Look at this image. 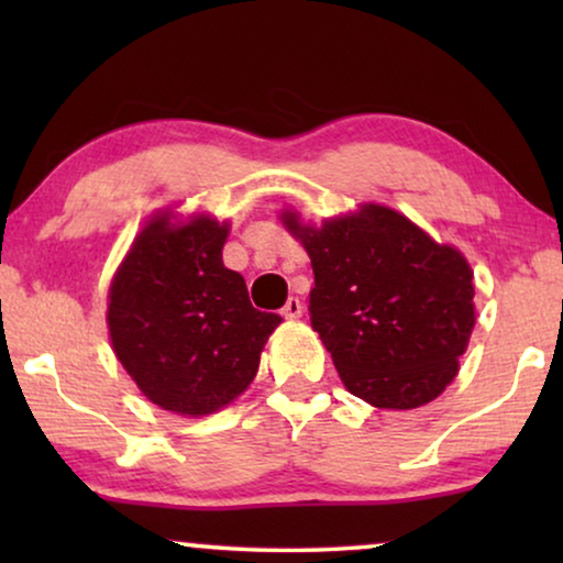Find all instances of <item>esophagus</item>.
Masks as SVG:
<instances>
[{"instance_id":"1","label":"esophagus","mask_w":563,"mask_h":563,"mask_svg":"<svg viewBox=\"0 0 563 563\" xmlns=\"http://www.w3.org/2000/svg\"><path fill=\"white\" fill-rule=\"evenodd\" d=\"M302 310H305L302 302H299L297 297H289L287 305H284L282 314H284V318H287V320H297V318H302Z\"/></svg>"}]
</instances>
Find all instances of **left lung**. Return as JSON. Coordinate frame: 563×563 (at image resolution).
Here are the masks:
<instances>
[{
  "label": "left lung",
  "instance_id": "left-lung-1",
  "mask_svg": "<svg viewBox=\"0 0 563 563\" xmlns=\"http://www.w3.org/2000/svg\"><path fill=\"white\" fill-rule=\"evenodd\" d=\"M279 220L312 261V328L343 387L379 410L441 397L476 322L464 253L376 202L320 225L289 207Z\"/></svg>",
  "mask_w": 563,
  "mask_h": 563
}]
</instances>
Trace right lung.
<instances>
[{
    "label": "right lung",
    "instance_id": "obj_1",
    "mask_svg": "<svg viewBox=\"0 0 563 563\" xmlns=\"http://www.w3.org/2000/svg\"><path fill=\"white\" fill-rule=\"evenodd\" d=\"M176 207L153 212L120 261L107 330L145 399L181 418H207L251 387L282 318L258 312L243 276L222 264L230 220L184 218Z\"/></svg>",
    "mask_w": 563,
    "mask_h": 563
}]
</instances>
